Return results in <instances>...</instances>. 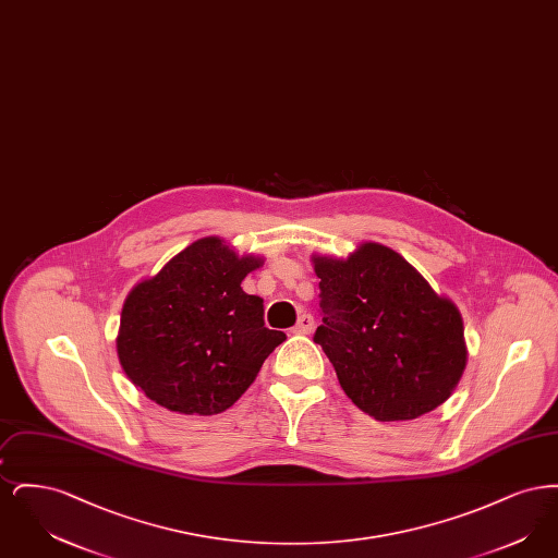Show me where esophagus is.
Listing matches in <instances>:
<instances>
[{
    "mask_svg": "<svg viewBox=\"0 0 558 558\" xmlns=\"http://www.w3.org/2000/svg\"><path fill=\"white\" fill-rule=\"evenodd\" d=\"M314 330V316L303 314L301 318L296 319V326L292 328L294 335H310Z\"/></svg>",
    "mask_w": 558,
    "mask_h": 558,
    "instance_id": "esophagus-1",
    "label": "esophagus"
}]
</instances>
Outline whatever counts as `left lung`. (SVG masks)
Instances as JSON below:
<instances>
[{
  "instance_id": "left-lung-1",
  "label": "left lung",
  "mask_w": 558,
  "mask_h": 558,
  "mask_svg": "<svg viewBox=\"0 0 558 558\" xmlns=\"http://www.w3.org/2000/svg\"><path fill=\"white\" fill-rule=\"evenodd\" d=\"M312 264L324 314L314 341L347 398L380 423L414 421L450 398L469 360L451 299L380 242Z\"/></svg>"
}]
</instances>
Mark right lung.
I'll use <instances>...</instances> for the list:
<instances>
[{"mask_svg": "<svg viewBox=\"0 0 558 558\" xmlns=\"http://www.w3.org/2000/svg\"><path fill=\"white\" fill-rule=\"evenodd\" d=\"M264 266L219 236L192 242L133 287L121 312L117 355L144 396L180 414L228 410L287 335L264 324V299L242 280Z\"/></svg>", "mask_w": 558, "mask_h": 558, "instance_id": "1", "label": "right lung"}]
</instances>
